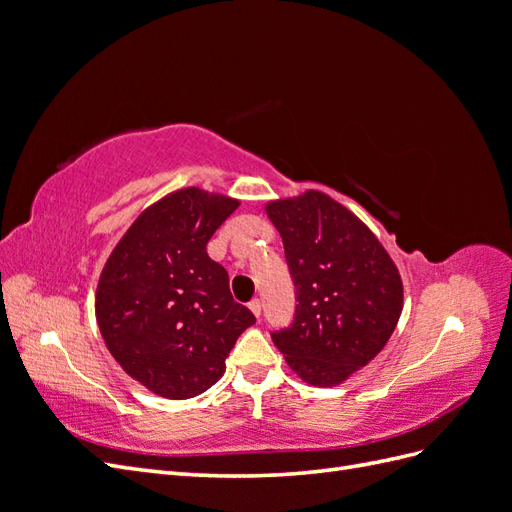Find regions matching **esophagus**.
Listing matches in <instances>:
<instances>
[{
  "label": "esophagus",
  "mask_w": 512,
  "mask_h": 512,
  "mask_svg": "<svg viewBox=\"0 0 512 512\" xmlns=\"http://www.w3.org/2000/svg\"><path fill=\"white\" fill-rule=\"evenodd\" d=\"M250 309H252V314H254L256 318H260V312H262V303H260V299H254V301L250 303Z\"/></svg>",
  "instance_id": "obj_1"
}]
</instances>
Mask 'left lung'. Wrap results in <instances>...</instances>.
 <instances>
[{"mask_svg":"<svg viewBox=\"0 0 512 512\" xmlns=\"http://www.w3.org/2000/svg\"><path fill=\"white\" fill-rule=\"evenodd\" d=\"M297 288V314L273 344L303 382L337 386L376 359L393 335L404 284L393 258L356 215L307 190L269 200Z\"/></svg>","mask_w":512,"mask_h":512,"instance_id":"8db88e82","label":"left lung"}]
</instances>
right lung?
<instances>
[{
	"label": "right lung",
	"instance_id": "add662e5",
	"mask_svg": "<svg viewBox=\"0 0 512 512\" xmlns=\"http://www.w3.org/2000/svg\"><path fill=\"white\" fill-rule=\"evenodd\" d=\"M237 198L190 185L149 205L104 262L96 320L130 378L166 399L205 393L237 337L256 322L232 301L228 273L207 243Z\"/></svg>",
	"mask_w": 512,
	"mask_h": 512
}]
</instances>
